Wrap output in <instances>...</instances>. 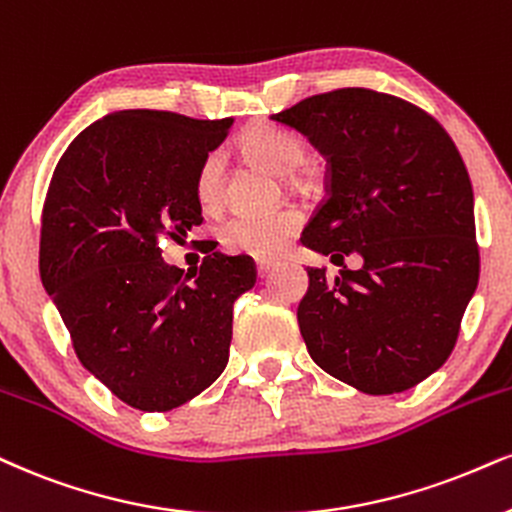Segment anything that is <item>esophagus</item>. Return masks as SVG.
I'll return each mask as SVG.
<instances>
[{
  "mask_svg": "<svg viewBox=\"0 0 512 512\" xmlns=\"http://www.w3.org/2000/svg\"><path fill=\"white\" fill-rule=\"evenodd\" d=\"M277 268V263L275 261H256V270H258V277H266L270 270H275Z\"/></svg>",
  "mask_w": 512,
  "mask_h": 512,
  "instance_id": "34e87169",
  "label": "esophagus"
}]
</instances>
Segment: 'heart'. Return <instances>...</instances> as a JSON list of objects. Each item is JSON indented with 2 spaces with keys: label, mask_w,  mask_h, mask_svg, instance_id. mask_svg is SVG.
<instances>
[{
  "label": "heart",
  "mask_w": 512,
  "mask_h": 512,
  "mask_svg": "<svg viewBox=\"0 0 512 512\" xmlns=\"http://www.w3.org/2000/svg\"><path fill=\"white\" fill-rule=\"evenodd\" d=\"M242 151L249 159L289 175L306 163V144L292 130L280 125H256L242 137ZM194 194L204 208H216L225 194V161L220 151H208L199 163L194 178ZM304 225V216L296 208H280L270 213H235L218 227V237L225 249L237 254L273 258L287 249L296 232Z\"/></svg>",
  "instance_id": "obj_1"
}]
</instances>
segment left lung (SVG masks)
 <instances>
[{"instance_id": "8db88e82", "label": "left lung", "mask_w": 512, "mask_h": 512, "mask_svg": "<svg viewBox=\"0 0 512 512\" xmlns=\"http://www.w3.org/2000/svg\"><path fill=\"white\" fill-rule=\"evenodd\" d=\"M273 121L327 159V197L301 242L363 266L308 270L299 330L311 358L365 394H399L456 346L479 280L475 197L463 156L420 106L365 87L313 94Z\"/></svg>"}]
</instances>
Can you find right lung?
Here are the masks:
<instances>
[{"label": "right lung", "instance_id": "obj_1", "mask_svg": "<svg viewBox=\"0 0 512 512\" xmlns=\"http://www.w3.org/2000/svg\"><path fill=\"white\" fill-rule=\"evenodd\" d=\"M232 118L116 111L56 163L42 208L40 275L80 363L118 399L166 413L218 380L230 358L232 304L256 285L249 256L168 266L163 237L204 223L199 163Z\"/></svg>", "mask_w": 512, "mask_h": 512}]
</instances>
